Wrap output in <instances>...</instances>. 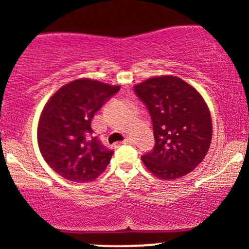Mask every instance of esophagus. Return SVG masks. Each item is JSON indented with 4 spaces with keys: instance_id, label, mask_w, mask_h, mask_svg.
Masks as SVG:
<instances>
[{
    "instance_id": "1",
    "label": "esophagus",
    "mask_w": 249,
    "mask_h": 249,
    "mask_svg": "<svg viewBox=\"0 0 249 249\" xmlns=\"http://www.w3.org/2000/svg\"><path fill=\"white\" fill-rule=\"evenodd\" d=\"M133 142V139L130 138V137H127V138H125L124 141H123V144H132Z\"/></svg>"
}]
</instances>
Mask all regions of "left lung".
<instances>
[{
    "instance_id": "left-lung-1",
    "label": "left lung",
    "mask_w": 249,
    "mask_h": 249,
    "mask_svg": "<svg viewBox=\"0 0 249 249\" xmlns=\"http://www.w3.org/2000/svg\"><path fill=\"white\" fill-rule=\"evenodd\" d=\"M151 116L154 146L142 160L159 179L192 172L204 160L212 141V119L204 98L174 76L148 78L133 87Z\"/></svg>"
}]
</instances>
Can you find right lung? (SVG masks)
Wrapping results in <instances>:
<instances>
[{"label":"right lung","instance_id":"right-lung-1","mask_svg":"<svg viewBox=\"0 0 249 249\" xmlns=\"http://www.w3.org/2000/svg\"><path fill=\"white\" fill-rule=\"evenodd\" d=\"M119 89L77 79L62 87L45 104L37 128L38 146L47 164L64 179L92 181L107 168L113 151L93 136L91 121Z\"/></svg>","mask_w":249,"mask_h":249}]
</instances>
